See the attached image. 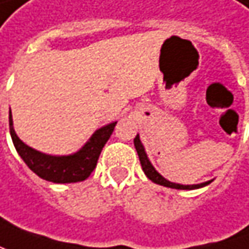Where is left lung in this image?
Here are the masks:
<instances>
[{
  "mask_svg": "<svg viewBox=\"0 0 249 249\" xmlns=\"http://www.w3.org/2000/svg\"><path fill=\"white\" fill-rule=\"evenodd\" d=\"M134 145H135V149L138 152L139 156V162H141V166H142V170L143 173L146 175V178L149 180H152L156 184H160V186H165V187H170V189H178V190H193V189H200V187H204L207 184H210L213 180H207L204 183H198V184H180V183H173L165 179L156 169L154 168V165L151 163L148 155H146V151L141 142V138H139V134L134 138Z\"/></svg>",
  "mask_w": 249,
  "mask_h": 249,
  "instance_id": "left-lung-1",
  "label": "left lung"
}]
</instances>
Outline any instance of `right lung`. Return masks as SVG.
<instances>
[{"instance_id": "obj_1", "label": "right lung", "mask_w": 249, "mask_h": 249, "mask_svg": "<svg viewBox=\"0 0 249 249\" xmlns=\"http://www.w3.org/2000/svg\"><path fill=\"white\" fill-rule=\"evenodd\" d=\"M117 121L98 128L90 139L74 154L48 155L28 146L14 129L12 114L9 111V134L14 146L22 160L39 178L53 183H76L86 180L97 166L98 156L110 139Z\"/></svg>"}]
</instances>
